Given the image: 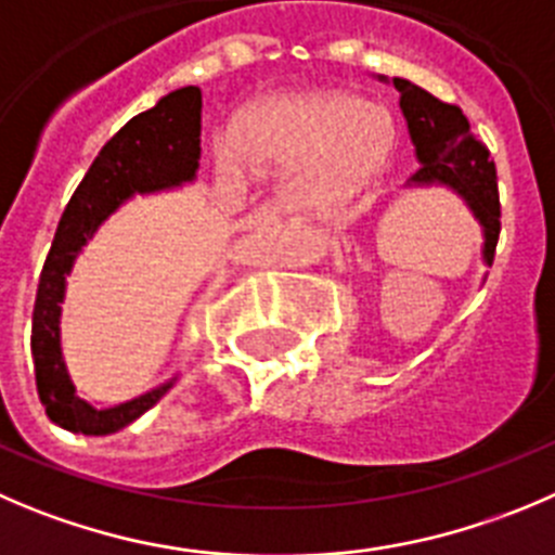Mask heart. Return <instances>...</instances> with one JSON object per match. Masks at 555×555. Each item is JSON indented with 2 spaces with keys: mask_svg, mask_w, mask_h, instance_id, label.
<instances>
[{
  "mask_svg": "<svg viewBox=\"0 0 555 555\" xmlns=\"http://www.w3.org/2000/svg\"><path fill=\"white\" fill-rule=\"evenodd\" d=\"M395 150V122L376 103L343 92H313L253 111L242 139L223 130L215 139V163L236 179L261 166H292L283 202L305 215L340 207L367 188Z\"/></svg>",
  "mask_w": 555,
  "mask_h": 555,
  "instance_id": "heart-1",
  "label": "heart"
}]
</instances>
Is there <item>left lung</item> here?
<instances>
[{"label":"left lung","mask_w":555,"mask_h":555,"mask_svg":"<svg viewBox=\"0 0 555 555\" xmlns=\"http://www.w3.org/2000/svg\"><path fill=\"white\" fill-rule=\"evenodd\" d=\"M382 81L387 78L382 76ZM392 83L400 92V108L409 122L416 160L422 163L411 173L409 184H416V188L444 184L452 193L461 195L482 225L485 261L493 263L501 231V204L495 163L490 160L488 146L472 133V125L461 105L433 98L430 92L405 78H392Z\"/></svg>","instance_id":"left-lung-1"}]
</instances>
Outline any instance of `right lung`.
I'll return each mask as SVG.
<instances>
[{
    "label": "right lung",
    "instance_id": "obj_1",
    "mask_svg": "<svg viewBox=\"0 0 555 555\" xmlns=\"http://www.w3.org/2000/svg\"><path fill=\"white\" fill-rule=\"evenodd\" d=\"M198 157H202V89L182 87L160 98L155 108L133 116L100 150L87 177L67 202L40 272L35 313H31L37 395L54 425L83 436H108L139 420L173 387V382H168L114 409L89 405L76 395L62 360L60 315L65 278L98 225L133 193H155L190 182L198 168Z\"/></svg>",
    "mask_w": 555,
    "mask_h": 555
}]
</instances>
